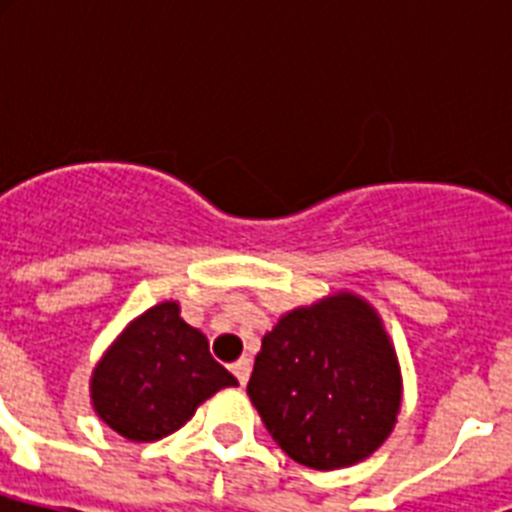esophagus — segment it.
Masks as SVG:
<instances>
[{"label": "esophagus", "instance_id": "34e87169", "mask_svg": "<svg viewBox=\"0 0 512 512\" xmlns=\"http://www.w3.org/2000/svg\"><path fill=\"white\" fill-rule=\"evenodd\" d=\"M231 369H233V374H236V380H239L241 385H247L249 374H252V361H249V358L244 356V358H239V361H236V364H233Z\"/></svg>", "mask_w": 512, "mask_h": 512}]
</instances>
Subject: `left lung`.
<instances>
[{
  "label": "left lung",
  "instance_id": "1",
  "mask_svg": "<svg viewBox=\"0 0 512 512\" xmlns=\"http://www.w3.org/2000/svg\"><path fill=\"white\" fill-rule=\"evenodd\" d=\"M247 393L295 462L337 470L382 446L401 409V369L372 305L337 292L284 313L263 337Z\"/></svg>",
  "mask_w": 512,
  "mask_h": 512
}]
</instances>
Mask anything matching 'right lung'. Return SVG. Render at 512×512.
<instances>
[{"mask_svg": "<svg viewBox=\"0 0 512 512\" xmlns=\"http://www.w3.org/2000/svg\"><path fill=\"white\" fill-rule=\"evenodd\" d=\"M239 385L209 356L199 329L172 300L127 324L92 369L90 398L108 428L135 444L170 436L220 388Z\"/></svg>", "mask_w": 512, "mask_h": 512, "instance_id": "1", "label": "right lung"}]
</instances>
